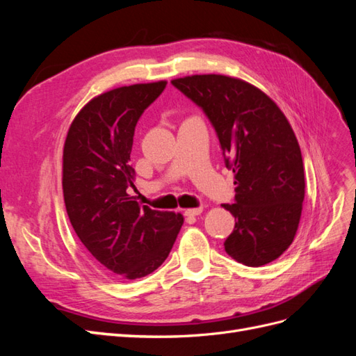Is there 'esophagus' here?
Listing matches in <instances>:
<instances>
[{
  "label": "esophagus",
  "instance_id": "1",
  "mask_svg": "<svg viewBox=\"0 0 356 356\" xmlns=\"http://www.w3.org/2000/svg\"><path fill=\"white\" fill-rule=\"evenodd\" d=\"M202 211H203V208H202V207H199V208H193V209H186L184 215H186V217H197V215H200V213H202Z\"/></svg>",
  "mask_w": 356,
  "mask_h": 356
}]
</instances>
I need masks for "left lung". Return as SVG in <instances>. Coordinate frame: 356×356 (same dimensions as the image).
Returning <instances> with one entry per match:
<instances>
[{"label": "left lung", "mask_w": 356, "mask_h": 356, "mask_svg": "<svg viewBox=\"0 0 356 356\" xmlns=\"http://www.w3.org/2000/svg\"><path fill=\"white\" fill-rule=\"evenodd\" d=\"M172 84L208 115L233 169L234 217L225 252L260 267L293 243L305 200V169L296 134L273 99L251 83L221 74L188 75Z\"/></svg>", "instance_id": "1"}]
</instances>
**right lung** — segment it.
Returning <instances> with one entry per match:
<instances>
[{
  "mask_svg": "<svg viewBox=\"0 0 356 356\" xmlns=\"http://www.w3.org/2000/svg\"><path fill=\"white\" fill-rule=\"evenodd\" d=\"M168 81L123 86L95 96L72 120L62 156V188L74 232L118 279L134 281L163 263L184 217L141 207L131 152L135 126Z\"/></svg>",
  "mask_w": 356,
  "mask_h": 356,
  "instance_id": "1",
  "label": "right lung"
}]
</instances>
